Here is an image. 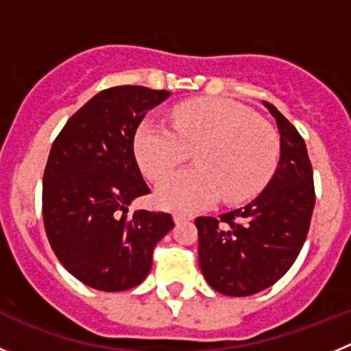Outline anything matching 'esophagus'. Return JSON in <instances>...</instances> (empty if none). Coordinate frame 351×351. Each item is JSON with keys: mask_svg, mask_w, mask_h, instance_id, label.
Listing matches in <instances>:
<instances>
[{"mask_svg": "<svg viewBox=\"0 0 351 351\" xmlns=\"http://www.w3.org/2000/svg\"><path fill=\"white\" fill-rule=\"evenodd\" d=\"M188 216H186V214H173V223H176V225H181V223H184V221H188Z\"/></svg>", "mask_w": 351, "mask_h": 351, "instance_id": "34e87169", "label": "esophagus"}]
</instances>
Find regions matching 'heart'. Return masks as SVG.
<instances>
[{
    "mask_svg": "<svg viewBox=\"0 0 351 351\" xmlns=\"http://www.w3.org/2000/svg\"><path fill=\"white\" fill-rule=\"evenodd\" d=\"M172 128L144 121L133 149L142 172L160 181L195 151V169L181 170L156 188L161 207L193 213L223 197L226 204L255 197L278 161V137L251 108L223 98H197L170 114Z\"/></svg>",
    "mask_w": 351,
    "mask_h": 351,
    "instance_id": "heart-1",
    "label": "heart"
}]
</instances>
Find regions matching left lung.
<instances>
[{
  "instance_id": "8db88e82",
  "label": "left lung",
  "mask_w": 351,
  "mask_h": 351,
  "mask_svg": "<svg viewBox=\"0 0 351 351\" xmlns=\"http://www.w3.org/2000/svg\"><path fill=\"white\" fill-rule=\"evenodd\" d=\"M263 105L280 132L274 176L247 206L219 219H195L198 263L207 283L223 295H253L283 278L302 250L315 207L306 142L274 105Z\"/></svg>"
}]
</instances>
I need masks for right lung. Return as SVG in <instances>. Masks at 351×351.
I'll use <instances>...</instances> for the list:
<instances>
[{"mask_svg": "<svg viewBox=\"0 0 351 351\" xmlns=\"http://www.w3.org/2000/svg\"><path fill=\"white\" fill-rule=\"evenodd\" d=\"M169 91L117 86L98 93L68 119L43 173V225L63 267L88 287L123 291L145 280L153 250L173 228L165 213L135 210L149 193L133 137Z\"/></svg>", "mask_w": 351, "mask_h": 351, "instance_id": "obj_1", "label": "right lung"}]
</instances>
